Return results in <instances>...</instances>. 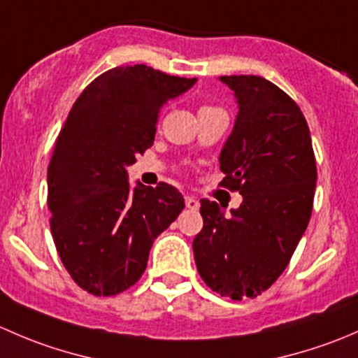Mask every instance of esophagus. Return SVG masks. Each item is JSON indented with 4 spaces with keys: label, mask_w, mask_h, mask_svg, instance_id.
Wrapping results in <instances>:
<instances>
[{
    "label": "esophagus",
    "mask_w": 358,
    "mask_h": 358,
    "mask_svg": "<svg viewBox=\"0 0 358 358\" xmlns=\"http://www.w3.org/2000/svg\"><path fill=\"white\" fill-rule=\"evenodd\" d=\"M185 206L189 209H199V201L196 199V197H192V196H187L185 197Z\"/></svg>",
    "instance_id": "esophagus-1"
}]
</instances>
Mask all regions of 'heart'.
<instances>
[{"label":"heart","instance_id":"obj_1","mask_svg":"<svg viewBox=\"0 0 358 358\" xmlns=\"http://www.w3.org/2000/svg\"><path fill=\"white\" fill-rule=\"evenodd\" d=\"M208 110H216V107H211V106H204L201 107L199 112H208Z\"/></svg>","mask_w":358,"mask_h":358}]
</instances>
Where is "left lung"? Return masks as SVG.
Masks as SVG:
<instances>
[{
  "mask_svg": "<svg viewBox=\"0 0 358 358\" xmlns=\"http://www.w3.org/2000/svg\"><path fill=\"white\" fill-rule=\"evenodd\" d=\"M237 100L236 124L220 154L222 185L243 202L225 215L201 201L197 270L213 291L256 298L289 263L312 216L317 166L308 124L294 100L259 76H222Z\"/></svg>",
  "mask_w": 358,
  "mask_h": 358,
  "instance_id": "8db88e82",
  "label": "left lung"
}]
</instances>
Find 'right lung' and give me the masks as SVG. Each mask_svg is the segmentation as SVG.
Returning a JSON list of instances; mask_svg holds the SVG:
<instances>
[{
	"label": "right lung",
	"mask_w": 358,
	"mask_h": 358,
	"mask_svg": "<svg viewBox=\"0 0 358 358\" xmlns=\"http://www.w3.org/2000/svg\"><path fill=\"white\" fill-rule=\"evenodd\" d=\"M197 79L138 66L90 83L69 112L48 164L53 243L74 282L114 296L145 272L154 239L185 208L168 183H128V166L152 147L161 107Z\"/></svg>",
	"instance_id": "right-lung-1"
}]
</instances>
